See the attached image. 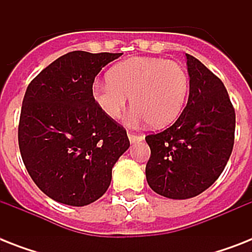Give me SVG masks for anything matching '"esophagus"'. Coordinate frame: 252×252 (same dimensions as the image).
<instances>
[{"mask_svg": "<svg viewBox=\"0 0 252 252\" xmlns=\"http://www.w3.org/2000/svg\"><path fill=\"white\" fill-rule=\"evenodd\" d=\"M128 138H129L130 142H136V141H142V136L141 134H136L132 133V132H128Z\"/></svg>", "mask_w": 252, "mask_h": 252, "instance_id": "obj_1", "label": "esophagus"}]
</instances>
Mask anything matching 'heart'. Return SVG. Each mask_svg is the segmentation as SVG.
Instances as JSON below:
<instances>
[{
    "mask_svg": "<svg viewBox=\"0 0 252 252\" xmlns=\"http://www.w3.org/2000/svg\"><path fill=\"white\" fill-rule=\"evenodd\" d=\"M189 87L186 69L175 61L159 57H136L119 63L108 80L95 81L91 95L95 104L111 119L126 110L129 96L133 110L129 122H149L163 126L182 112Z\"/></svg>",
    "mask_w": 252,
    "mask_h": 252,
    "instance_id": "heart-1",
    "label": "heart"
}]
</instances>
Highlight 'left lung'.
Wrapping results in <instances>:
<instances>
[{"instance_id":"obj_1","label":"left lung","mask_w":252,"mask_h":252,"mask_svg":"<svg viewBox=\"0 0 252 252\" xmlns=\"http://www.w3.org/2000/svg\"><path fill=\"white\" fill-rule=\"evenodd\" d=\"M189 96L171 126L145 137L146 180L158 195L189 199L219 179L234 146L235 111L222 81L191 55Z\"/></svg>"}]
</instances>
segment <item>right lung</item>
Returning a JSON list of instances; mask_svg holds the SVG:
<instances>
[{
    "label": "right lung",
    "instance_id": "add662e5",
    "mask_svg": "<svg viewBox=\"0 0 252 252\" xmlns=\"http://www.w3.org/2000/svg\"><path fill=\"white\" fill-rule=\"evenodd\" d=\"M122 53L73 51L33 78L22 102L18 144L31 179L51 199L84 207L107 191L129 148L126 130L95 104V76Z\"/></svg>",
    "mask_w": 252,
    "mask_h": 252
}]
</instances>
